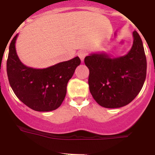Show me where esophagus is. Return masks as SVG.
<instances>
[{
    "label": "esophagus",
    "mask_w": 155,
    "mask_h": 155,
    "mask_svg": "<svg viewBox=\"0 0 155 155\" xmlns=\"http://www.w3.org/2000/svg\"><path fill=\"white\" fill-rule=\"evenodd\" d=\"M78 56H79V58H80V60H81L82 62H83L86 57V52L84 51V50H81V51H80L78 53Z\"/></svg>",
    "instance_id": "esophagus-1"
}]
</instances>
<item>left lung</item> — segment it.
Returning <instances> with one entry per match:
<instances>
[{"label":"left lung","mask_w":155,"mask_h":155,"mask_svg":"<svg viewBox=\"0 0 155 155\" xmlns=\"http://www.w3.org/2000/svg\"><path fill=\"white\" fill-rule=\"evenodd\" d=\"M133 43L127 54L113 58L106 53H90L84 59L89 68L88 84L97 104L120 108L132 102L143 86L147 59L141 38L132 33Z\"/></svg>","instance_id":"obj_1"}]
</instances>
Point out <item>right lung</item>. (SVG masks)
<instances>
[{"label":"right lung","mask_w":155,"mask_h":155,"mask_svg":"<svg viewBox=\"0 0 155 155\" xmlns=\"http://www.w3.org/2000/svg\"><path fill=\"white\" fill-rule=\"evenodd\" d=\"M18 34L9 45L7 60L8 78L16 97L32 110L48 112L57 110L63 102L67 84L80 59L75 57L45 68H34L23 64L16 53Z\"/></svg>","instance_id":"obj_1"}]
</instances>
